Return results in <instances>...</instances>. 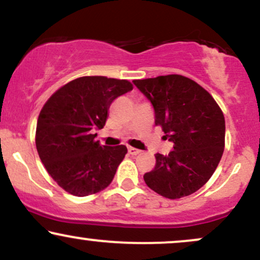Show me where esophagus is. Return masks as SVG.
I'll use <instances>...</instances> for the list:
<instances>
[{"label": "esophagus", "mask_w": 260, "mask_h": 260, "mask_svg": "<svg viewBox=\"0 0 260 260\" xmlns=\"http://www.w3.org/2000/svg\"><path fill=\"white\" fill-rule=\"evenodd\" d=\"M128 153H129L131 155H138V154L142 153V150H139V149H136L133 147H129V148H128Z\"/></svg>", "instance_id": "esophagus-1"}]
</instances>
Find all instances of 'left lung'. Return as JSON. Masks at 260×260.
Listing matches in <instances>:
<instances>
[{
    "mask_svg": "<svg viewBox=\"0 0 260 260\" xmlns=\"http://www.w3.org/2000/svg\"><path fill=\"white\" fill-rule=\"evenodd\" d=\"M150 101L155 124L174 143L144 175L149 188L169 199L197 192L214 174L225 147V118L216 101L194 80L170 74L133 80Z\"/></svg>",
    "mask_w": 260,
    "mask_h": 260,
    "instance_id": "obj_1",
    "label": "left lung"
}]
</instances>
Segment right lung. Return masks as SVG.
<instances>
[{
  "label": "right lung",
  "instance_id": "1",
  "mask_svg": "<svg viewBox=\"0 0 260 260\" xmlns=\"http://www.w3.org/2000/svg\"><path fill=\"white\" fill-rule=\"evenodd\" d=\"M132 89L124 79L80 77L46 101L35 143L45 169L66 192L85 197L111 183L127 148L101 145L92 133L105 126L112 101Z\"/></svg>",
  "mask_w": 260,
  "mask_h": 260
}]
</instances>
